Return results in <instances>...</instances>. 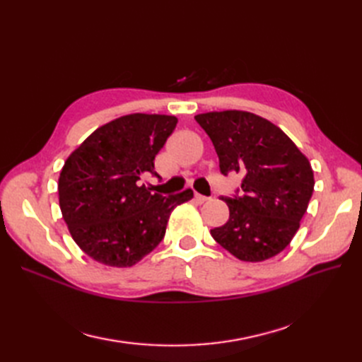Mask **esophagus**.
Instances as JSON below:
<instances>
[{
	"mask_svg": "<svg viewBox=\"0 0 362 362\" xmlns=\"http://www.w3.org/2000/svg\"><path fill=\"white\" fill-rule=\"evenodd\" d=\"M194 201L198 202V204H204V202H206V201H208V198H206V196H204V194L196 193V194H194Z\"/></svg>",
	"mask_w": 362,
	"mask_h": 362,
	"instance_id": "1",
	"label": "esophagus"
}]
</instances>
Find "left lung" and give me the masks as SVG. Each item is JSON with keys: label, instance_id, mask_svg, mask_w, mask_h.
<instances>
[{"label": "left lung", "instance_id": "left-lung-1", "mask_svg": "<svg viewBox=\"0 0 362 362\" xmlns=\"http://www.w3.org/2000/svg\"><path fill=\"white\" fill-rule=\"evenodd\" d=\"M211 139L218 168L243 177L216 242L242 261L278 255L298 233L314 192L311 164L281 128L249 112L226 110L194 116Z\"/></svg>", "mask_w": 362, "mask_h": 362}]
</instances>
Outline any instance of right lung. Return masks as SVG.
<instances>
[{"label": "right lung", "mask_w": 362, "mask_h": 362, "mask_svg": "<svg viewBox=\"0 0 362 362\" xmlns=\"http://www.w3.org/2000/svg\"><path fill=\"white\" fill-rule=\"evenodd\" d=\"M178 119L134 113L117 117L87 137L64 161L59 202L74 242L86 255L112 267H131L166 234L177 205L193 198L151 193L141 180L158 177L154 160Z\"/></svg>", "instance_id": "1"}]
</instances>
